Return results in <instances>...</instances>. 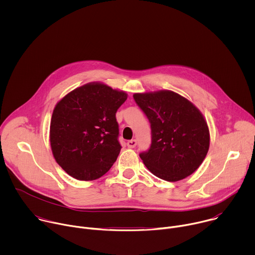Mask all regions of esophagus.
Wrapping results in <instances>:
<instances>
[{"instance_id":"obj_1","label":"esophagus","mask_w":255,"mask_h":255,"mask_svg":"<svg viewBox=\"0 0 255 255\" xmlns=\"http://www.w3.org/2000/svg\"><path fill=\"white\" fill-rule=\"evenodd\" d=\"M136 144H137V142H136V140H129V141H127V146L129 147V148H134L135 146H136Z\"/></svg>"}]
</instances>
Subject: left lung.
Segmentation results:
<instances>
[{"label":"left lung","instance_id":"8db88e82","mask_svg":"<svg viewBox=\"0 0 255 255\" xmlns=\"http://www.w3.org/2000/svg\"><path fill=\"white\" fill-rule=\"evenodd\" d=\"M133 98L151 124V146L140 158L155 176L177 181L195 172L210 146V131L199 109L177 93L161 90Z\"/></svg>","mask_w":255,"mask_h":255}]
</instances>
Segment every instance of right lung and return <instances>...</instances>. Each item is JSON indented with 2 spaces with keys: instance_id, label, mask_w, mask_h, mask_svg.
<instances>
[{
  "instance_id": "obj_1",
  "label": "right lung",
  "mask_w": 255,
  "mask_h": 255,
  "mask_svg": "<svg viewBox=\"0 0 255 255\" xmlns=\"http://www.w3.org/2000/svg\"><path fill=\"white\" fill-rule=\"evenodd\" d=\"M127 97L124 91L94 82L69 92L55 105L50 147L67 174L88 181L111 168L121 150L116 112Z\"/></svg>"
}]
</instances>
